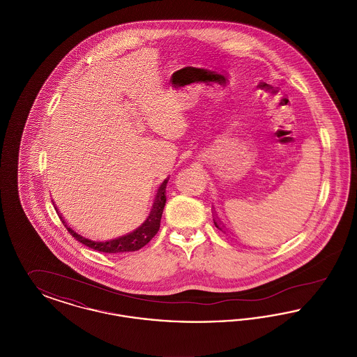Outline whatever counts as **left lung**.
<instances>
[{"instance_id": "1", "label": "left lung", "mask_w": 357, "mask_h": 357, "mask_svg": "<svg viewBox=\"0 0 357 357\" xmlns=\"http://www.w3.org/2000/svg\"><path fill=\"white\" fill-rule=\"evenodd\" d=\"M214 215H215V214H214ZM214 225H215V227H217V229H220L221 231H223V233H226V231L223 230V225H222L221 221H220V220H218L217 217L214 218Z\"/></svg>"}]
</instances>
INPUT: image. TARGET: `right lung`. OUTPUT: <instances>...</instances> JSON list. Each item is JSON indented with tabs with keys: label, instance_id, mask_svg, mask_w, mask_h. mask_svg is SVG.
I'll use <instances>...</instances> for the list:
<instances>
[{
	"label": "right lung",
	"instance_id": "right-lung-1",
	"mask_svg": "<svg viewBox=\"0 0 357 357\" xmlns=\"http://www.w3.org/2000/svg\"><path fill=\"white\" fill-rule=\"evenodd\" d=\"M167 182H169V179H166L158 188L153 206H151V210H150L149 215L144 218V221L142 222L136 229L131 230L130 233L123 234L120 237L112 238V239H108V241H93V239H89V238L77 234L75 230H72L70 227L66 225V222L63 221L61 215H59V217L61 218V222L64 223V226L67 227V230L70 233L72 237L77 239L79 242H82L85 246L96 250V252H102V253L135 252V250L142 249L143 246H146L155 237V234L159 231L163 208H165V204H166Z\"/></svg>",
	"mask_w": 357,
	"mask_h": 357
}]
</instances>
